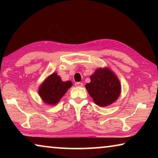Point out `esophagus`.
Wrapping results in <instances>:
<instances>
[{
  "label": "esophagus",
  "mask_w": 158,
  "mask_h": 158,
  "mask_svg": "<svg viewBox=\"0 0 158 158\" xmlns=\"http://www.w3.org/2000/svg\"><path fill=\"white\" fill-rule=\"evenodd\" d=\"M74 84H75V85L77 87H81L83 85V84L81 82H76Z\"/></svg>",
  "instance_id": "esophagus-1"
}]
</instances>
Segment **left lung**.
Returning <instances> with one entry per match:
<instances>
[{
	"mask_svg": "<svg viewBox=\"0 0 158 158\" xmlns=\"http://www.w3.org/2000/svg\"><path fill=\"white\" fill-rule=\"evenodd\" d=\"M85 88L94 102L105 106L116 101L121 93V84L116 76L108 68L98 69L90 76Z\"/></svg>",
	"mask_w": 158,
	"mask_h": 158,
	"instance_id": "obj_1",
	"label": "left lung"
}]
</instances>
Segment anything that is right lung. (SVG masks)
I'll return each mask as SVG.
<instances>
[{
  "mask_svg": "<svg viewBox=\"0 0 158 158\" xmlns=\"http://www.w3.org/2000/svg\"><path fill=\"white\" fill-rule=\"evenodd\" d=\"M72 85L73 83L70 81H61L60 77L56 73H53L42 84L39 89V95L44 102L56 105Z\"/></svg>",
  "mask_w": 158,
  "mask_h": 158,
  "instance_id": "1",
  "label": "right lung"
}]
</instances>
